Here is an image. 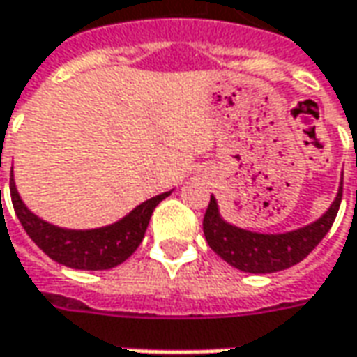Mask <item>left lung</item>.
<instances>
[{"instance_id": "obj_1", "label": "left lung", "mask_w": 357, "mask_h": 357, "mask_svg": "<svg viewBox=\"0 0 357 357\" xmlns=\"http://www.w3.org/2000/svg\"><path fill=\"white\" fill-rule=\"evenodd\" d=\"M342 202V183L331 208L305 227L287 233H257L227 223L220 215L218 200L211 196L204 215V235L210 249L241 272L272 274L301 262L331 231Z\"/></svg>"}]
</instances>
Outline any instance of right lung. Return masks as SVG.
Segmentation results:
<instances>
[{
  "mask_svg": "<svg viewBox=\"0 0 357 357\" xmlns=\"http://www.w3.org/2000/svg\"><path fill=\"white\" fill-rule=\"evenodd\" d=\"M171 194L163 192L136 206L116 223L97 229H66L40 220L29 210L15 186L11 173V202L26 235L52 260L75 270H108L122 264L134 255L146 235L151 213L157 204Z\"/></svg>",
  "mask_w": 357,
  "mask_h": 357,
  "instance_id": "obj_1",
  "label": "right lung"
}]
</instances>
